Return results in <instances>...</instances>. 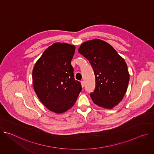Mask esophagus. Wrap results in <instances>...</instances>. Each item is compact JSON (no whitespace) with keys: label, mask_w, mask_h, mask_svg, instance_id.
<instances>
[{"label":"esophagus","mask_w":154,"mask_h":154,"mask_svg":"<svg viewBox=\"0 0 154 154\" xmlns=\"http://www.w3.org/2000/svg\"><path fill=\"white\" fill-rule=\"evenodd\" d=\"M81 84H82V88H83V87H84V86H85V82H84L83 81H82V82H81Z\"/></svg>","instance_id":"obj_1"}]
</instances>
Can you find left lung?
Returning <instances> with one entry per match:
<instances>
[{
    "instance_id": "left-lung-1",
    "label": "left lung",
    "mask_w": 154,
    "mask_h": 154,
    "mask_svg": "<svg viewBox=\"0 0 154 154\" xmlns=\"http://www.w3.org/2000/svg\"><path fill=\"white\" fill-rule=\"evenodd\" d=\"M78 52L90 61L95 74V89L90 93L93 102L108 109L118 105L129 82L124 60L110 45L99 39L83 42Z\"/></svg>"
}]
</instances>
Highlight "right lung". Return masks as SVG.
Here are the masks:
<instances>
[{
	"mask_svg": "<svg viewBox=\"0 0 154 154\" xmlns=\"http://www.w3.org/2000/svg\"><path fill=\"white\" fill-rule=\"evenodd\" d=\"M75 50L74 45L54 43L43 52L33 70L36 94L44 105L56 113L71 108L82 90L71 63Z\"/></svg>",
	"mask_w": 154,
	"mask_h": 154,
	"instance_id": "obj_1",
	"label": "right lung"
}]
</instances>
